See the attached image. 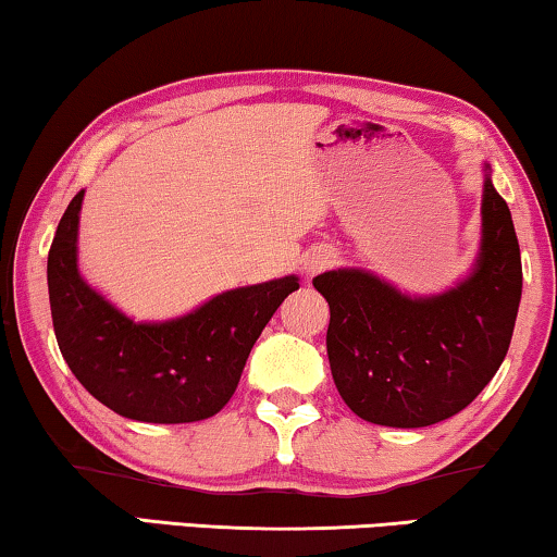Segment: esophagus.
Masks as SVG:
<instances>
[{
	"label": "esophagus",
	"mask_w": 557,
	"mask_h": 557,
	"mask_svg": "<svg viewBox=\"0 0 557 557\" xmlns=\"http://www.w3.org/2000/svg\"><path fill=\"white\" fill-rule=\"evenodd\" d=\"M327 262H331V260H327V257H320V255H318V257H312V260L308 262V270H310V272H318V270H323Z\"/></svg>",
	"instance_id": "34e87169"
}]
</instances>
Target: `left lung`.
<instances>
[{"label":"left lung","mask_w":557,"mask_h":557,"mask_svg":"<svg viewBox=\"0 0 557 557\" xmlns=\"http://www.w3.org/2000/svg\"><path fill=\"white\" fill-rule=\"evenodd\" d=\"M312 285L331 305L327 360L348 409L381 426H432L467 409L510 348L522 295L510 209L487 178L476 270L444 295L411 300L363 270Z\"/></svg>","instance_id":"1"}]
</instances>
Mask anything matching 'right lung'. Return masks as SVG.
Wrapping results in <instances>:
<instances>
[{"label":"right lung","mask_w":557,"mask_h":557,"mask_svg":"<svg viewBox=\"0 0 557 557\" xmlns=\"http://www.w3.org/2000/svg\"><path fill=\"white\" fill-rule=\"evenodd\" d=\"M77 191L47 255L54 338L75 379L108 409L148 424H186L224 409L264 325L297 277L216 295L171 323H133L77 272Z\"/></svg>","instance_id":"add662e5"}]
</instances>
